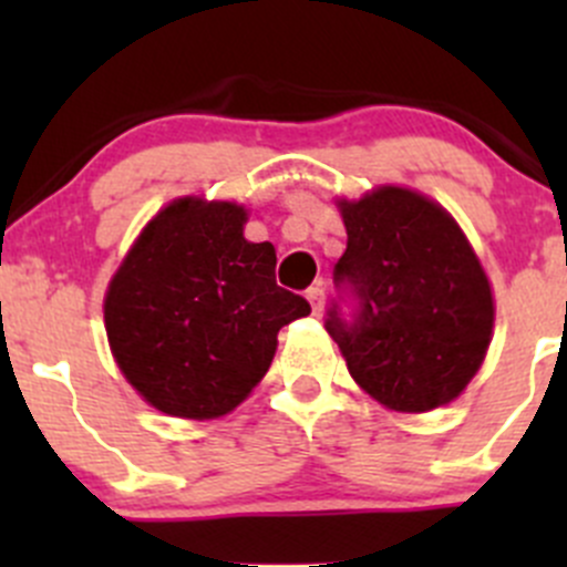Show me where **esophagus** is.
I'll list each match as a JSON object with an SVG mask.
<instances>
[{
  "instance_id": "1",
  "label": "esophagus",
  "mask_w": 567,
  "mask_h": 567,
  "mask_svg": "<svg viewBox=\"0 0 567 567\" xmlns=\"http://www.w3.org/2000/svg\"><path fill=\"white\" fill-rule=\"evenodd\" d=\"M307 301H310V307H312V312H316V316H320V312H323V305H326L323 282H316L310 290H307Z\"/></svg>"
}]
</instances>
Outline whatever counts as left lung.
<instances>
[{"label":"left lung","mask_w":567,"mask_h":567,"mask_svg":"<svg viewBox=\"0 0 567 567\" xmlns=\"http://www.w3.org/2000/svg\"><path fill=\"white\" fill-rule=\"evenodd\" d=\"M348 249L337 282H351L359 318L329 312L359 390L400 414L453 403L483 368L494 337V288L444 205L409 186L337 197Z\"/></svg>","instance_id":"obj_1"}]
</instances>
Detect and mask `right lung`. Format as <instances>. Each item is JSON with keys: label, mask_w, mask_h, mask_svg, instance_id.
Masks as SVG:
<instances>
[{"label": "right lung", "mask_w": 567, "mask_h": 567, "mask_svg": "<svg viewBox=\"0 0 567 567\" xmlns=\"http://www.w3.org/2000/svg\"><path fill=\"white\" fill-rule=\"evenodd\" d=\"M247 221L249 210L233 199L175 197L109 279V351L162 414H230L271 368L279 329L310 316L301 296L277 285L274 244L244 238Z\"/></svg>", "instance_id": "1"}]
</instances>
